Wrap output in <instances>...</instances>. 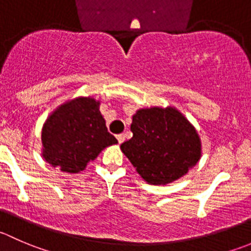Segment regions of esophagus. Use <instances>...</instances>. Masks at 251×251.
Instances as JSON below:
<instances>
[{
    "mask_svg": "<svg viewBox=\"0 0 251 251\" xmlns=\"http://www.w3.org/2000/svg\"><path fill=\"white\" fill-rule=\"evenodd\" d=\"M116 140H118L119 143H123L124 140H125V136H124L123 133H121V135H118L116 136Z\"/></svg>",
    "mask_w": 251,
    "mask_h": 251,
    "instance_id": "34e87169",
    "label": "esophagus"
}]
</instances>
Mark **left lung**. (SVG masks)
I'll use <instances>...</instances> for the list:
<instances>
[{"label":"left lung","instance_id":"obj_1","mask_svg":"<svg viewBox=\"0 0 251 251\" xmlns=\"http://www.w3.org/2000/svg\"><path fill=\"white\" fill-rule=\"evenodd\" d=\"M131 131L132 138L120 148L148 184L175 181L200 160V136L174 106L138 109L132 115Z\"/></svg>","mask_w":251,"mask_h":251}]
</instances>
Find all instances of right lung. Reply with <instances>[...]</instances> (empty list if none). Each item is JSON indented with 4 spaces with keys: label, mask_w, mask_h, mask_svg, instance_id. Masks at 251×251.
I'll return each mask as SVG.
<instances>
[{
    "label": "right lung",
    "mask_w": 251,
    "mask_h": 251,
    "mask_svg": "<svg viewBox=\"0 0 251 251\" xmlns=\"http://www.w3.org/2000/svg\"><path fill=\"white\" fill-rule=\"evenodd\" d=\"M100 101L77 97L56 108L41 128V155L61 172L77 174L104 148L118 143L108 132Z\"/></svg>",
    "instance_id": "right-lung-1"
}]
</instances>
